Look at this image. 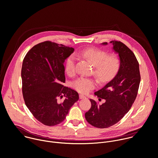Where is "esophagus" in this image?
Returning a JSON list of instances; mask_svg holds the SVG:
<instances>
[{
    "mask_svg": "<svg viewBox=\"0 0 158 158\" xmlns=\"http://www.w3.org/2000/svg\"><path fill=\"white\" fill-rule=\"evenodd\" d=\"M79 98H80V99H82V98H86V97L84 96V95H82V94H80V95H79Z\"/></svg>",
    "mask_w": 158,
    "mask_h": 158,
    "instance_id": "34e87169",
    "label": "esophagus"
}]
</instances>
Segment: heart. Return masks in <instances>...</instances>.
I'll use <instances>...</instances> for the list:
<instances>
[{"label": "heart", "instance_id": "heart-1", "mask_svg": "<svg viewBox=\"0 0 158 158\" xmlns=\"http://www.w3.org/2000/svg\"><path fill=\"white\" fill-rule=\"evenodd\" d=\"M80 55L90 62L93 65L94 74L102 83L111 79L118 71L120 67V59L115 54L108 55L102 49L90 48L80 52ZM76 58L74 55H69L65 61V70L68 74L75 73ZM97 82L92 78L80 77L73 82V87L79 92L87 94L94 89Z\"/></svg>", "mask_w": 158, "mask_h": 158}]
</instances>
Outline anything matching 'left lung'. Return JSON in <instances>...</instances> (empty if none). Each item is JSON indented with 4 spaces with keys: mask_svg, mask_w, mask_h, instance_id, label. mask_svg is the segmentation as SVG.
<instances>
[{
    "mask_svg": "<svg viewBox=\"0 0 158 158\" xmlns=\"http://www.w3.org/2000/svg\"><path fill=\"white\" fill-rule=\"evenodd\" d=\"M110 43L118 53L120 67L112 80L94 93L99 100L104 99L106 102L99 105L90 99L91 108L85 114L87 122L98 128L113 126L130 110L137 96L141 80L139 63L133 51L121 41L113 40Z\"/></svg>",
    "mask_w": 158,
    "mask_h": 158,
    "instance_id": "left-lung-1",
    "label": "left lung"
}]
</instances>
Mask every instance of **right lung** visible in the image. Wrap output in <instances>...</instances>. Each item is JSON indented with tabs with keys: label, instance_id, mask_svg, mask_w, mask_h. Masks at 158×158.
Here are the masks:
<instances>
[{
	"label": "right lung",
	"instance_id": "obj_1",
	"mask_svg": "<svg viewBox=\"0 0 158 158\" xmlns=\"http://www.w3.org/2000/svg\"><path fill=\"white\" fill-rule=\"evenodd\" d=\"M73 48L46 41L35 45L24 58L22 68V94L34 117L46 126L60 124L79 100L78 93L63 85L64 62ZM64 96V100L59 99Z\"/></svg>",
	"mask_w": 158,
	"mask_h": 158
}]
</instances>
